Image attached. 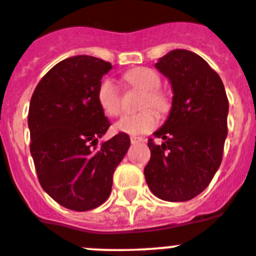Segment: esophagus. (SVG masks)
I'll return each instance as SVG.
<instances>
[{
	"mask_svg": "<svg viewBox=\"0 0 256 256\" xmlns=\"http://www.w3.org/2000/svg\"><path fill=\"white\" fill-rule=\"evenodd\" d=\"M142 141H145V138H142V137L130 136V142L132 144H138V142H142Z\"/></svg>",
	"mask_w": 256,
	"mask_h": 256,
	"instance_id": "1",
	"label": "esophagus"
}]
</instances>
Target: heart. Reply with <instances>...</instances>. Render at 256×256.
<instances>
[{"label": "heart", "instance_id": "1", "mask_svg": "<svg viewBox=\"0 0 256 256\" xmlns=\"http://www.w3.org/2000/svg\"><path fill=\"white\" fill-rule=\"evenodd\" d=\"M126 84L142 92L140 100L141 111L136 114L124 115L115 124V130L126 134H142L152 130L158 126V115L166 114L171 107L170 96L159 88L160 78L154 70L148 67H136L124 74ZM97 101L101 110L107 116H118L122 111V98L116 84L111 78H104L98 86ZM152 106L154 110L150 107Z\"/></svg>", "mask_w": 256, "mask_h": 256}]
</instances>
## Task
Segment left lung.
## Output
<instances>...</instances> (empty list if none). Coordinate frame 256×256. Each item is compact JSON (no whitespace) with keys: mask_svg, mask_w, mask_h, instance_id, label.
I'll use <instances>...</instances> for the list:
<instances>
[{"mask_svg":"<svg viewBox=\"0 0 256 256\" xmlns=\"http://www.w3.org/2000/svg\"><path fill=\"white\" fill-rule=\"evenodd\" d=\"M155 67L170 80L172 107L149 138L152 156L144 170L155 196L185 202L202 193L219 170L228 134L229 104L220 76L198 54L172 50Z\"/></svg>","mask_w":256,"mask_h":256,"instance_id":"left-lung-1","label":"left lung"}]
</instances>
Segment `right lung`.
Wrapping results in <instances>:
<instances>
[{
	"label": "right lung",
	"instance_id": "obj_1",
	"mask_svg": "<svg viewBox=\"0 0 256 256\" xmlns=\"http://www.w3.org/2000/svg\"><path fill=\"white\" fill-rule=\"evenodd\" d=\"M111 63L76 56L56 63L37 84L28 111L30 155L41 186L56 202L88 211L108 198L115 168L130 140L118 133L98 146L110 122L97 90Z\"/></svg>",
	"mask_w": 256,
	"mask_h": 256
}]
</instances>
